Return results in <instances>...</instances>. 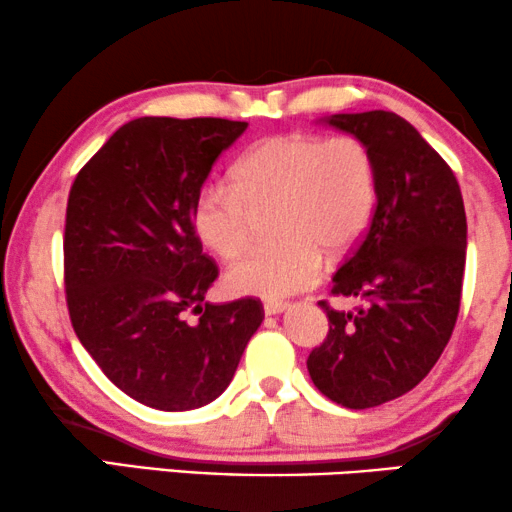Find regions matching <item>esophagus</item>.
Listing matches in <instances>:
<instances>
[{"instance_id": "obj_1", "label": "esophagus", "mask_w": 512, "mask_h": 512, "mask_svg": "<svg viewBox=\"0 0 512 512\" xmlns=\"http://www.w3.org/2000/svg\"><path fill=\"white\" fill-rule=\"evenodd\" d=\"M283 311H287L285 301H276V304H264V313L266 315H280Z\"/></svg>"}]
</instances>
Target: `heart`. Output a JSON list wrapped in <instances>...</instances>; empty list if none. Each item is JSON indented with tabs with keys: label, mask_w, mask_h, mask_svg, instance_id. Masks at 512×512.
<instances>
[{
	"label": "heart",
	"mask_w": 512,
	"mask_h": 512,
	"mask_svg": "<svg viewBox=\"0 0 512 512\" xmlns=\"http://www.w3.org/2000/svg\"><path fill=\"white\" fill-rule=\"evenodd\" d=\"M378 174L371 148L357 136L276 134L255 143L232 169V187L206 185L192 206L197 239L234 262L253 248L255 218L276 211L283 243L227 271L234 297L280 301L313 287L325 253L348 255L371 225Z\"/></svg>",
	"instance_id": "1"
}]
</instances>
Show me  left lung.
I'll list each match as a JSON object with an SVG mask.
<instances>
[{
    "label": "left lung",
    "instance_id": "1",
    "mask_svg": "<svg viewBox=\"0 0 512 512\" xmlns=\"http://www.w3.org/2000/svg\"><path fill=\"white\" fill-rule=\"evenodd\" d=\"M329 127L362 139L378 174L364 239L331 278L359 297L355 313L320 301L329 334L308 355L313 385L345 408H373L413 390L455 329L466 264V213L452 169L390 111L336 113Z\"/></svg>",
    "mask_w": 512,
    "mask_h": 512
}]
</instances>
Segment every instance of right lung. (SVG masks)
<instances>
[{"instance_id":"right-lung-1","label":"right lung","mask_w":512,"mask_h":512,"mask_svg":"<svg viewBox=\"0 0 512 512\" xmlns=\"http://www.w3.org/2000/svg\"><path fill=\"white\" fill-rule=\"evenodd\" d=\"M248 122L136 118L78 171L64 225V287L78 341L127 397L192 410L232 383L264 320L257 299L204 301L218 266L192 206ZM200 315L197 323L182 318Z\"/></svg>"}]
</instances>
